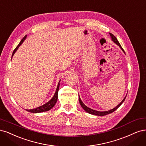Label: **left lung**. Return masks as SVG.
<instances>
[{
  "instance_id": "obj_1",
  "label": "left lung",
  "mask_w": 146,
  "mask_h": 146,
  "mask_svg": "<svg viewBox=\"0 0 146 146\" xmlns=\"http://www.w3.org/2000/svg\"><path fill=\"white\" fill-rule=\"evenodd\" d=\"M109 34H110V37H111V40H112L113 42L114 43H115L116 45H118V46H119V47H120V48L122 50V51H123V52L125 53V51H124L123 48H122V46H121L120 44L119 43L118 40H117L116 37L113 35H112L111 33H109ZM126 96H127V95H126V96H125V98L123 99V101H122L119 103V104L118 105H117V106H116L115 108H113V109H111V110H108V111H97V110L92 109H90V108H89V107H87L85 104H84L83 102H82V100H81V98H80L79 95V101L80 104H81V107H82V109H83L84 110H85L86 112L88 113H90V114H92V115L102 116H105V115H108V114H110V113H112V112H113L114 111H115V110L117 109V108H118V107H119L122 104H123V102L125 101V99Z\"/></svg>"
}]
</instances>
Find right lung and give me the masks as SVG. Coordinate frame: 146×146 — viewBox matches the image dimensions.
Listing matches in <instances>:
<instances>
[{
  "mask_svg": "<svg viewBox=\"0 0 146 146\" xmlns=\"http://www.w3.org/2000/svg\"><path fill=\"white\" fill-rule=\"evenodd\" d=\"M26 37H27V35L21 40V41L20 42V43L19 44V45L17 46V47L15 49V50L13 51V54H12V57L13 56V55L15 54V53H16V51L17 50L19 47V46L22 45V44L23 43V41L25 40ZM60 81L58 82V85L57 88H56V92H55L54 96L48 102L45 103V104L42 105L40 107L36 108V109H30V110H26L28 111H29V112H31V113H41V112L48 111V110H50L52 109V108L56 104V102H57V101H58V91H59V86H60Z\"/></svg>",
  "mask_w": 146,
  "mask_h": 146,
  "instance_id": "1",
  "label": "right lung"
}]
</instances>
